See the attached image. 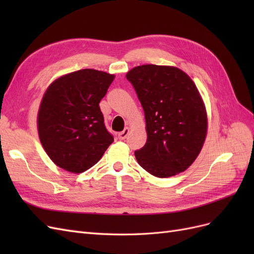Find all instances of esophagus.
<instances>
[{
  "mask_svg": "<svg viewBox=\"0 0 254 254\" xmlns=\"http://www.w3.org/2000/svg\"><path fill=\"white\" fill-rule=\"evenodd\" d=\"M129 131H130V129H129L128 127L125 128L124 130H123L122 132L119 133V139H120V140H125L126 137H127V135L129 134Z\"/></svg>",
  "mask_w": 254,
  "mask_h": 254,
  "instance_id": "esophagus-1",
  "label": "esophagus"
}]
</instances>
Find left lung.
<instances>
[{"label": "left lung", "mask_w": 254, "mask_h": 254, "mask_svg": "<svg viewBox=\"0 0 254 254\" xmlns=\"http://www.w3.org/2000/svg\"><path fill=\"white\" fill-rule=\"evenodd\" d=\"M143 107L147 140L135 159L146 172L168 178L187 171L207 132L203 99L190 76L172 65L143 64L126 74Z\"/></svg>", "instance_id": "obj_1"}]
</instances>
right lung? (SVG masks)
<instances>
[{
    "label": "right lung",
    "mask_w": 254,
    "mask_h": 254,
    "mask_svg": "<svg viewBox=\"0 0 254 254\" xmlns=\"http://www.w3.org/2000/svg\"><path fill=\"white\" fill-rule=\"evenodd\" d=\"M114 74L83 68L54 80L44 92L37 117L45 152L58 167L80 174L95 165L113 142L99 102Z\"/></svg>",
    "instance_id": "right-lung-1"
}]
</instances>
